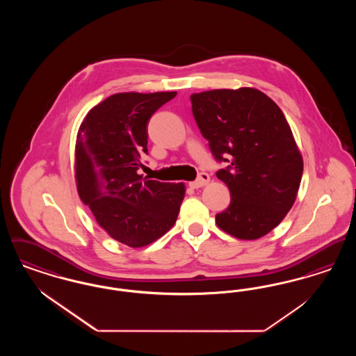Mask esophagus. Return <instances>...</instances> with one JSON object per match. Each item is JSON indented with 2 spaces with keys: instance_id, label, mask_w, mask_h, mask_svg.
<instances>
[{
  "instance_id": "34e87169",
  "label": "esophagus",
  "mask_w": 356,
  "mask_h": 356,
  "mask_svg": "<svg viewBox=\"0 0 356 356\" xmlns=\"http://www.w3.org/2000/svg\"><path fill=\"white\" fill-rule=\"evenodd\" d=\"M209 183V176L208 173H200L199 177L195 180V181H191L189 186L193 188V189H197V188H202V186H207Z\"/></svg>"
}]
</instances>
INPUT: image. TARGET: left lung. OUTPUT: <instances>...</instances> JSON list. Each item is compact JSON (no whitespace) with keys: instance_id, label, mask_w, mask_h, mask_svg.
I'll list each match as a JSON object with an SVG mask.
<instances>
[{"instance_id":"left-lung-1","label":"left lung","mask_w":356,"mask_h":356,"mask_svg":"<svg viewBox=\"0 0 356 356\" xmlns=\"http://www.w3.org/2000/svg\"><path fill=\"white\" fill-rule=\"evenodd\" d=\"M193 118L218 161L231 203L216 215L224 232L256 240L271 232L296 200L303 157L282 109L254 88L213 89L191 96Z\"/></svg>"}]
</instances>
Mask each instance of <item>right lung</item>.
<instances>
[{"mask_svg":"<svg viewBox=\"0 0 356 356\" xmlns=\"http://www.w3.org/2000/svg\"><path fill=\"white\" fill-rule=\"evenodd\" d=\"M177 92L116 93L83 120L74 151V177L81 202L115 240L140 248L165 235L186 195L183 183L138 175L148 154L147 125Z\"/></svg>","mask_w":356,"mask_h":356,"instance_id":"1","label":"right lung"}]
</instances>
